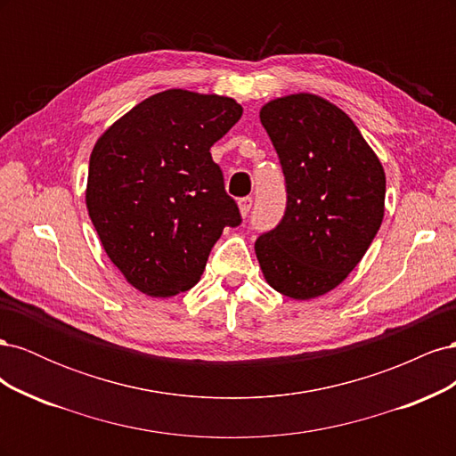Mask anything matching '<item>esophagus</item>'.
Instances as JSON below:
<instances>
[{"label":"esophagus","instance_id":"obj_1","mask_svg":"<svg viewBox=\"0 0 456 456\" xmlns=\"http://www.w3.org/2000/svg\"><path fill=\"white\" fill-rule=\"evenodd\" d=\"M251 207H253V198H241V200H240V213H241L243 216L249 215Z\"/></svg>","mask_w":456,"mask_h":456}]
</instances>
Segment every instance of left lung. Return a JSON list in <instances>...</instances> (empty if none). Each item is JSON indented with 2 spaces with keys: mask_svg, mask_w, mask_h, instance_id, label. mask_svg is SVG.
Listing matches in <instances>:
<instances>
[{
  "mask_svg": "<svg viewBox=\"0 0 456 456\" xmlns=\"http://www.w3.org/2000/svg\"><path fill=\"white\" fill-rule=\"evenodd\" d=\"M260 121L278 151L287 207L255 241L258 265L278 293L322 297L348 278L382 224V163L355 123L317 94L270 101Z\"/></svg>",
  "mask_w": 456,
  "mask_h": 456,
  "instance_id": "8db88e82",
  "label": "left lung"
}]
</instances>
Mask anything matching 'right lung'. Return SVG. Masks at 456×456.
I'll list each match as a JSON object with an SVG mask.
<instances>
[{
    "instance_id": "1",
    "label": "right lung",
    "mask_w": 456,
    "mask_h": 456,
    "mask_svg": "<svg viewBox=\"0 0 456 456\" xmlns=\"http://www.w3.org/2000/svg\"><path fill=\"white\" fill-rule=\"evenodd\" d=\"M241 114L230 96L169 89L136 104L96 141L87 211L106 255L141 293L188 291L223 230L241 223L209 151Z\"/></svg>"
}]
</instances>
